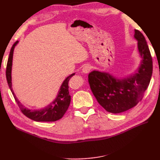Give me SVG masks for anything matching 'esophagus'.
I'll use <instances>...</instances> for the list:
<instances>
[{"mask_svg": "<svg viewBox=\"0 0 160 160\" xmlns=\"http://www.w3.org/2000/svg\"><path fill=\"white\" fill-rule=\"evenodd\" d=\"M91 70V66L90 65H85V66L82 68V72L84 73H88Z\"/></svg>", "mask_w": 160, "mask_h": 160, "instance_id": "esophagus-1", "label": "esophagus"}]
</instances>
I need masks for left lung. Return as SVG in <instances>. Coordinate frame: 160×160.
<instances>
[{"label":"left lung","mask_w":160,"mask_h":160,"mask_svg":"<svg viewBox=\"0 0 160 160\" xmlns=\"http://www.w3.org/2000/svg\"><path fill=\"white\" fill-rule=\"evenodd\" d=\"M140 61L136 72L118 78L106 71L94 70L88 75L89 83L97 102L108 112L118 113L138 104L148 88L152 74V59L145 37L134 30Z\"/></svg>","instance_id":"left-lung-1"}]
</instances>
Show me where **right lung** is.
<instances>
[{
  "instance_id": "1",
  "label": "right lung",
  "mask_w": 160,
  "mask_h": 160,
  "mask_svg": "<svg viewBox=\"0 0 160 160\" xmlns=\"http://www.w3.org/2000/svg\"><path fill=\"white\" fill-rule=\"evenodd\" d=\"M19 42H16L11 48L10 51L8 60L7 67H6V79L8 81V84L13 94V97L15 99L16 102L20 107V109L24 114L27 117L32 119L35 121H56L63 117L65 113L66 112L67 109L70 103L71 97L69 94L68 90V82L71 77L73 76L74 73L70 74L68 76L66 79L63 80L59 88L57 95L56 98L51 102L49 104L47 107L38 109H30L29 108L22 104L19 101L16 97L14 91L12 90V58H13V53H14L15 47L17 46Z\"/></svg>"
}]
</instances>
